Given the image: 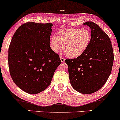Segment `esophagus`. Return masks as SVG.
Returning a JSON list of instances; mask_svg holds the SVG:
<instances>
[{"label":"esophagus","mask_w":120,"mask_h":120,"mask_svg":"<svg viewBox=\"0 0 120 120\" xmlns=\"http://www.w3.org/2000/svg\"><path fill=\"white\" fill-rule=\"evenodd\" d=\"M60 60H61V62H64V61H65V58H64L63 57H62V56H60Z\"/></svg>","instance_id":"1"}]
</instances>
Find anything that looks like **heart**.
I'll return each instance as SVG.
<instances>
[{
  "instance_id": "1",
  "label": "heart",
  "mask_w": 120,
  "mask_h": 120,
  "mask_svg": "<svg viewBox=\"0 0 120 120\" xmlns=\"http://www.w3.org/2000/svg\"><path fill=\"white\" fill-rule=\"evenodd\" d=\"M91 41V34L89 30L75 28L61 29L56 36L50 40L52 50L58 52L62 47L67 56L76 58L86 51Z\"/></svg>"
}]
</instances>
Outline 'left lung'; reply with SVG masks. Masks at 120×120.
Segmentation results:
<instances>
[{
	"label": "left lung",
	"instance_id": "1",
	"mask_svg": "<svg viewBox=\"0 0 120 120\" xmlns=\"http://www.w3.org/2000/svg\"><path fill=\"white\" fill-rule=\"evenodd\" d=\"M84 25L91 29V41L86 51L75 59H66L69 78L73 88L83 94L98 91L110 75L114 53L110 38L92 22Z\"/></svg>",
	"mask_w": 120,
	"mask_h": 120
}]
</instances>
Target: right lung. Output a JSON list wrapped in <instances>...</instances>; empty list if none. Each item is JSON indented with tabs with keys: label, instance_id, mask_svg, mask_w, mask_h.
<instances>
[{
	"label": "right lung",
	"instance_id": "add662e5",
	"mask_svg": "<svg viewBox=\"0 0 120 120\" xmlns=\"http://www.w3.org/2000/svg\"><path fill=\"white\" fill-rule=\"evenodd\" d=\"M52 26V23H24L17 29L10 44V75L16 85L28 94L45 90L61 64L50 47Z\"/></svg>",
	"mask_w": 120,
	"mask_h": 120
}]
</instances>
